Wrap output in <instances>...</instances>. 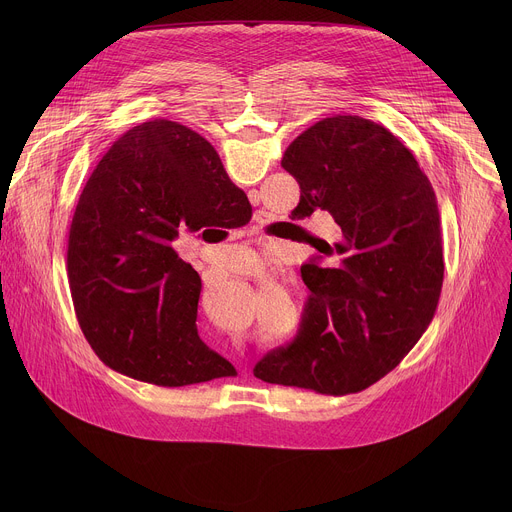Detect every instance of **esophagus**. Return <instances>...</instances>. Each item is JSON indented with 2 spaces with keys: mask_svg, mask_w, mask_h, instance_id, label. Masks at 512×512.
<instances>
[{
  "mask_svg": "<svg viewBox=\"0 0 512 512\" xmlns=\"http://www.w3.org/2000/svg\"><path fill=\"white\" fill-rule=\"evenodd\" d=\"M263 221H265V214L257 212V223H263Z\"/></svg>",
  "mask_w": 512,
  "mask_h": 512,
  "instance_id": "esophagus-1",
  "label": "esophagus"
}]
</instances>
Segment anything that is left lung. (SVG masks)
I'll list each match as a JSON object with an SVG mask.
<instances>
[{"label": "left lung", "mask_w": 512, "mask_h": 512, "mask_svg": "<svg viewBox=\"0 0 512 512\" xmlns=\"http://www.w3.org/2000/svg\"><path fill=\"white\" fill-rule=\"evenodd\" d=\"M300 184L291 216L328 210L340 237L318 241L302 267L312 291L298 336L263 356L253 375L320 395L375 385L407 356L442 294V221L431 182L383 125L326 117L300 133L281 160Z\"/></svg>", "instance_id": "obj_1"}]
</instances>
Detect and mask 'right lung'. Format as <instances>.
I'll return each instance as SVG.
<instances>
[{
    "mask_svg": "<svg viewBox=\"0 0 512 512\" xmlns=\"http://www.w3.org/2000/svg\"><path fill=\"white\" fill-rule=\"evenodd\" d=\"M249 212L216 150L186 125L145 121L111 145L83 188L66 249L77 320L109 369L158 387L237 375L198 336L202 281L172 243Z\"/></svg>",
    "mask_w": 512,
    "mask_h": 512,
    "instance_id": "add662e5",
    "label": "right lung"
}]
</instances>
